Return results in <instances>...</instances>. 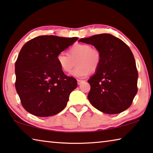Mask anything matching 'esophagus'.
I'll use <instances>...</instances> for the list:
<instances>
[{
  "label": "esophagus",
  "instance_id": "esophagus-1",
  "mask_svg": "<svg viewBox=\"0 0 153 153\" xmlns=\"http://www.w3.org/2000/svg\"><path fill=\"white\" fill-rule=\"evenodd\" d=\"M85 82L84 80H81V79H77V84H78V85H79V84H81L82 82Z\"/></svg>",
  "mask_w": 153,
  "mask_h": 153
}]
</instances>
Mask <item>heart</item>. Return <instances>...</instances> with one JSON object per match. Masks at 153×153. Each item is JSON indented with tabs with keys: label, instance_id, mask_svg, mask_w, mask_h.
<instances>
[{
	"label": "heart",
	"instance_id": "heart-1",
	"mask_svg": "<svg viewBox=\"0 0 153 153\" xmlns=\"http://www.w3.org/2000/svg\"><path fill=\"white\" fill-rule=\"evenodd\" d=\"M101 56L99 51L91 45L77 43L67 51V55L60 53L56 60L59 67L65 73L71 71L75 65L77 67L71 73V76L77 78L86 77L91 72L95 71L101 63Z\"/></svg>",
	"mask_w": 153,
	"mask_h": 153
}]
</instances>
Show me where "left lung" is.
Segmentation results:
<instances>
[{"label":"left lung","instance_id":"left-lung-1","mask_svg":"<svg viewBox=\"0 0 153 153\" xmlns=\"http://www.w3.org/2000/svg\"><path fill=\"white\" fill-rule=\"evenodd\" d=\"M79 42L94 45L101 53L100 65L88 82V99L103 113L115 114L129 108L137 92L138 73L130 48L110 34H100Z\"/></svg>","mask_w":153,"mask_h":153}]
</instances>
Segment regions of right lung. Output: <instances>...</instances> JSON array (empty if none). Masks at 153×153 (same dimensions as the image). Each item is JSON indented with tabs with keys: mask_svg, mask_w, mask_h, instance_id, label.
<instances>
[{
	"mask_svg": "<svg viewBox=\"0 0 153 153\" xmlns=\"http://www.w3.org/2000/svg\"><path fill=\"white\" fill-rule=\"evenodd\" d=\"M78 39L39 36L22 48L15 65L16 89L23 108L36 116L48 117L66 107L77 80L58 64L57 55Z\"/></svg>",
	"mask_w": 153,
	"mask_h": 153,
	"instance_id": "obj_1",
	"label": "right lung"
}]
</instances>
